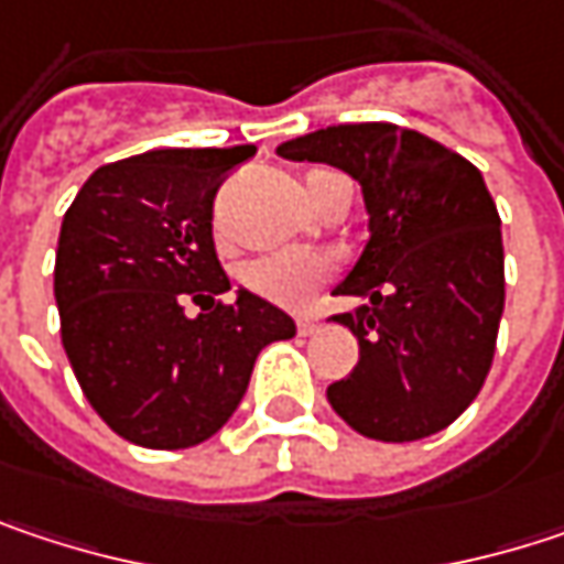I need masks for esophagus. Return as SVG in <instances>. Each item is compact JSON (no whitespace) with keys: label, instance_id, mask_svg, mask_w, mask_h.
<instances>
[{"label":"esophagus","instance_id":"34e87169","mask_svg":"<svg viewBox=\"0 0 564 564\" xmlns=\"http://www.w3.org/2000/svg\"><path fill=\"white\" fill-rule=\"evenodd\" d=\"M296 329H300V336H313L319 329V316H300L296 319Z\"/></svg>","mask_w":564,"mask_h":564}]
</instances>
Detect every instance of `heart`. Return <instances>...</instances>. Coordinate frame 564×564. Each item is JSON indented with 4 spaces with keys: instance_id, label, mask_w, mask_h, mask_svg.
<instances>
[{
    "instance_id": "b5f03b06",
    "label": "heart",
    "mask_w": 564,
    "mask_h": 564,
    "mask_svg": "<svg viewBox=\"0 0 564 564\" xmlns=\"http://www.w3.org/2000/svg\"><path fill=\"white\" fill-rule=\"evenodd\" d=\"M329 175V170L306 172V192ZM333 261L326 254H313V251H278V254H264L251 264H245L241 283L281 306H303L323 283L333 278Z\"/></svg>"
}]
</instances>
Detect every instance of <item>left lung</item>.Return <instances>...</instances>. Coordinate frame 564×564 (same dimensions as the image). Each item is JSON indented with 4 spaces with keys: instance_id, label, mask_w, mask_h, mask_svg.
I'll return each instance as SVG.
<instances>
[{
    "instance_id": "left-lung-1",
    "label": "left lung",
    "mask_w": 564,
    "mask_h": 564,
    "mask_svg": "<svg viewBox=\"0 0 564 564\" xmlns=\"http://www.w3.org/2000/svg\"><path fill=\"white\" fill-rule=\"evenodd\" d=\"M329 163L366 195L369 245L336 293L366 296L333 319L359 339L356 369L333 382V411L372 441H421L480 394L507 300L503 231L480 170L392 123H339L278 147Z\"/></svg>"
}]
</instances>
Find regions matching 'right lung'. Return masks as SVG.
Masks as SVG:
<instances>
[{
    "mask_svg": "<svg viewBox=\"0 0 564 564\" xmlns=\"http://www.w3.org/2000/svg\"><path fill=\"white\" fill-rule=\"evenodd\" d=\"M254 156L153 150L94 172L61 221L55 300L61 343L90 408L120 437L182 451L241 404L258 352L290 339L274 303L231 290L212 238L221 182ZM192 299L203 313L188 317Z\"/></svg>",
    "mask_w": 564,
    "mask_h": 564,
    "instance_id": "add662e5",
    "label": "right lung"
}]
</instances>
